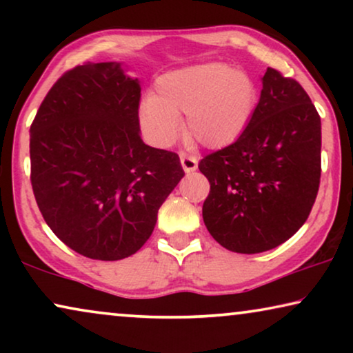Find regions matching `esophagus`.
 Returning <instances> with one entry per match:
<instances>
[{
    "mask_svg": "<svg viewBox=\"0 0 353 353\" xmlns=\"http://www.w3.org/2000/svg\"><path fill=\"white\" fill-rule=\"evenodd\" d=\"M180 162H181L183 170H185L186 173L194 172L197 168V159L192 156H188V154H185V152L180 154Z\"/></svg>",
    "mask_w": 353,
    "mask_h": 353,
    "instance_id": "34e87169",
    "label": "esophagus"
}]
</instances>
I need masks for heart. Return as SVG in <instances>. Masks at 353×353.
Here are the masks:
<instances>
[{
    "label": "heart",
    "mask_w": 353,
    "mask_h": 353,
    "mask_svg": "<svg viewBox=\"0 0 353 353\" xmlns=\"http://www.w3.org/2000/svg\"><path fill=\"white\" fill-rule=\"evenodd\" d=\"M259 88L248 72L207 62L162 74L139 108L143 133L154 146L170 148L185 119L188 139L207 149L234 143L249 127Z\"/></svg>",
    "instance_id": "obj_1"
}]
</instances>
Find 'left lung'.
Segmentation results:
<instances>
[{
  "mask_svg": "<svg viewBox=\"0 0 353 353\" xmlns=\"http://www.w3.org/2000/svg\"><path fill=\"white\" fill-rule=\"evenodd\" d=\"M199 170L210 183L202 219L225 249L259 254L296 234L321 175V120L305 90L268 67L249 127Z\"/></svg>",
  "mask_w": 353,
  "mask_h": 353,
  "instance_id": "1",
  "label": "left lung"
}]
</instances>
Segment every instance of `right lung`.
I'll return each mask as SVG.
<instances>
[{"instance_id":"right-lung-1","label":"right lung","mask_w":353,"mask_h":353,"mask_svg":"<svg viewBox=\"0 0 353 353\" xmlns=\"http://www.w3.org/2000/svg\"><path fill=\"white\" fill-rule=\"evenodd\" d=\"M139 98V80L120 62H88L52 85L30 127L38 209L88 259L122 260L141 249L185 176L178 154L143 143Z\"/></svg>"}]
</instances>
